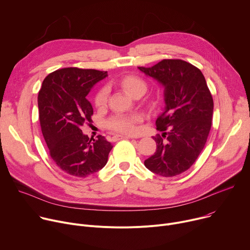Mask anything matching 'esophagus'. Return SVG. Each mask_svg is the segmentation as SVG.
<instances>
[{
	"mask_svg": "<svg viewBox=\"0 0 250 250\" xmlns=\"http://www.w3.org/2000/svg\"><path fill=\"white\" fill-rule=\"evenodd\" d=\"M130 138H132V136H126V135H115L113 137V140L114 141H119V140H122V139H130Z\"/></svg>",
	"mask_w": 250,
	"mask_h": 250,
	"instance_id": "esophagus-1",
	"label": "esophagus"
}]
</instances>
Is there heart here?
<instances>
[{
  "mask_svg": "<svg viewBox=\"0 0 250 250\" xmlns=\"http://www.w3.org/2000/svg\"><path fill=\"white\" fill-rule=\"evenodd\" d=\"M118 85L124 89L129 95L134 96L135 94L143 92L145 93L147 90L146 82L139 76L136 75H125L119 78L117 81ZM108 100V89L106 87L100 88L94 97V104L97 108H103ZM140 121L139 115H115L111 117L107 126L110 130L126 134L133 135L137 132V124Z\"/></svg>",
  "mask_w": 250,
  "mask_h": 250,
  "instance_id": "b5f03b06",
  "label": "heart"
}]
</instances>
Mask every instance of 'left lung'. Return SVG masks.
<instances>
[{"instance_id":"obj_1","label":"left lung","mask_w":250,"mask_h":250,"mask_svg":"<svg viewBox=\"0 0 250 250\" xmlns=\"http://www.w3.org/2000/svg\"><path fill=\"white\" fill-rule=\"evenodd\" d=\"M138 68L164 87L166 104L156 120L163 134L153 137L157 150L145 160V167L162 177L180 175L198 159L211 127L213 100L206 78L182 60H163L152 67Z\"/></svg>"}]
</instances>
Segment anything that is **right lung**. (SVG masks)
I'll use <instances>...</instances> for the list:
<instances>
[{
	"mask_svg": "<svg viewBox=\"0 0 250 250\" xmlns=\"http://www.w3.org/2000/svg\"><path fill=\"white\" fill-rule=\"evenodd\" d=\"M107 71L66 67L48 74L38 96L42 132L49 155L68 175L85 178L107 163L113 146L104 136L93 139L81 126L91 122L93 108L86 96Z\"/></svg>",
	"mask_w": 250,
	"mask_h": 250,
	"instance_id": "obj_1",
	"label": "right lung"
}]
</instances>
